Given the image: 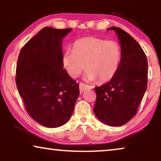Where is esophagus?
I'll return each instance as SVG.
<instances>
[{
	"label": "esophagus",
	"mask_w": 161,
	"mask_h": 161,
	"mask_svg": "<svg viewBox=\"0 0 161 161\" xmlns=\"http://www.w3.org/2000/svg\"><path fill=\"white\" fill-rule=\"evenodd\" d=\"M92 87H90V86L87 85H85V84H84L82 82L80 83V92H83L84 90H87V89H91Z\"/></svg>",
	"instance_id": "1"
}]
</instances>
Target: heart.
Returning <instances> with one entry per match:
<instances>
[{
    "label": "heart",
    "mask_w": 161,
    "mask_h": 161,
    "mask_svg": "<svg viewBox=\"0 0 161 161\" xmlns=\"http://www.w3.org/2000/svg\"><path fill=\"white\" fill-rule=\"evenodd\" d=\"M121 59V47L117 42L86 37L76 41L72 51L65 52L63 64L71 77H78L86 65V80L106 82L117 74Z\"/></svg>",
    "instance_id": "heart-1"
}]
</instances>
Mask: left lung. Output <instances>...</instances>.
<instances>
[{
    "label": "left lung",
    "instance_id": "obj_1",
    "mask_svg": "<svg viewBox=\"0 0 161 161\" xmlns=\"http://www.w3.org/2000/svg\"><path fill=\"white\" fill-rule=\"evenodd\" d=\"M122 59L118 71L108 83L95 87L93 111L102 123L120 126L133 118L143 98L147 85V59L141 46L130 34L117 27Z\"/></svg>",
    "mask_w": 161,
    "mask_h": 161
}]
</instances>
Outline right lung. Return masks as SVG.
Returning <instances> with one entry per match:
<instances>
[{
  "mask_svg": "<svg viewBox=\"0 0 161 161\" xmlns=\"http://www.w3.org/2000/svg\"><path fill=\"white\" fill-rule=\"evenodd\" d=\"M71 30L45 27L25 44L17 60L15 80L25 108L47 128L69 121L80 95L79 84L63 69V38Z\"/></svg>",
  "mask_w": 161,
  "mask_h": 161,
  "instance_id": "1",
  "label": "right lung"
}]
</instances>
